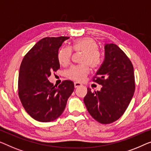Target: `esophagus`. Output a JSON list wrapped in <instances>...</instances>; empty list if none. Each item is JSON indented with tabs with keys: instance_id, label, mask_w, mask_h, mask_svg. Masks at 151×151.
Returning <instances> with one entry per match:
<instances>
[{
	"instance_id": "esophagus-1",
	"label": "esophagus",
	"mask_w": 151,
	"mask_h": 151,
	"mask_svg": "<svg viewBox=\"0 0 151 151\" xmlns=\"http://www.w3.org/2000/svg\"><path fill=\"white\" fill-rule=\"evenodd\" d=\"M74 85H75V88H77V87H79L81 86H82V84H81L80 83H78V82H75V83H74Z\"/></svg>"
}]
</instances>
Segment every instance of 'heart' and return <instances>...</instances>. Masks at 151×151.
Masks as SVG:
<instances>
[{
    "instance_id": "obj_1",
    "label": "heart",
    "mask_w": 151,
    "mask_h": 151,
    "mask_svg": "<svg viewBox=\"0 0 151 151\" xmlns=\"http://www.w3.org/2000/svg\"><path fill=\"white\" fill-rule=\"evenodd\" d=\"M83 53L81 58V65L71 67L66 72L69 79L81 82L89 73V66L96 68L101 63L100 54L98 51V44L91 38L85 37L75 40L70 48L63 47L58 53V60L62 66H67L70 63L73 51Z\"/></svg>"
}]
</instances>
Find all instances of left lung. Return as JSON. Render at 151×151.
I'll return each mask as SVG.
<instances>
[{
    "label": "left lung",
    "instance_id": "1",
    "mask_svg": "<svg viewBox=\"0 0 151 151\" xmlns=\"http://www.w3.org/2000/svg\"><path fill=\"white\" fill-rule=\"evenodd\" d=\"M104 60L94 82L100 91L87 88L84 103L91 116L102 124L113 123L123 115L135 91L134 67L126 54L115 44H106Z\"/></svg>",
    "mask_w": 151,
    "mask_h": 151
}]
</instances>
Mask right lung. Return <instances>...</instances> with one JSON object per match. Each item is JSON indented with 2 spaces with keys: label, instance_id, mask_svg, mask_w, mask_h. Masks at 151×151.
I'll return each mask as SVG.
<instances>
[{
  "label": "right lung",
  "instance_id": "obj_1",
  "mask_svg": "<svg viewBox=\"0 0 151 151\" xmlns=\"http://www.w3.org/2000/svg\"><path fill=\"white\" fill-rule=\"evenodd\" d=\"M67 37H45L24 56L19 68L18 94L24 109L40 122H51L62 114L74 91L73 81L66 80L54 86L49 81L51 73L60 68L59 48Z\"/></svg>",
  "mask_w": 151,
  "mask_h": 151
}]
</instances>
